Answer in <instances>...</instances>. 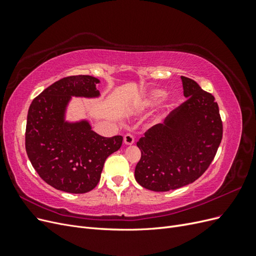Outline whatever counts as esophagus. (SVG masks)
Here are the masks:
<instances>
[{
    "label": "esophagus",
    "mask_w": 256,
    "mask_h": 256,
    "mask_svg": "<svg viewBox=\"0 0 256 256\" xmlns=\"http://www.w3.org/2000/svg\"><path fill=\"white\" fill-rule=\"evenodd\" d=\"M124 143L126 145H132L134 143V136L130 134H127L125 136H124Z\"/></svg>",
    "instance_id": "obj_1"
}]
</instances>
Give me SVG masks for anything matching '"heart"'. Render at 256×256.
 Instances as JSON below:
<instances>
[{
	"mask_svg": "<svg viewBox=\"0 0 256 256\" xmlns=\"http://www.w3.org/2000/svg\"><path fill=\"white\" fill-rule=\"evenodd\" d=\"M166 96V92L162 90H154L150 92L148 97H147L144 102L141 104L142 109H145V108H150L154 104H157L160 102L162 99Z\"/></svg>",
	"mask_w": 256,
	"mask_h": 256,
	"instance_id": "obj_1",
	"label": "heart"
}]
</instances>
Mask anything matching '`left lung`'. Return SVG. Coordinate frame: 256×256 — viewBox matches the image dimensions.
<instances>
[{
	"instance_id": "8db88e82",
	"label": "left lung",
	"mask_w": 256,
	"mask_h": 256,
	"mask_svg": "<svg viewBox=\"0 0 256 256\" xmlns=\"http://www.w3.org/2000/svg\"><path fill=\"white\" fill-rule=\"evenodd\" d=\"M182 81L187 100L136 143L141 159L136 180L152 191L175 190L196 182L210 166L222 140L214 97L194 80L182 76Z\"/></svg>"
}]
</instances>
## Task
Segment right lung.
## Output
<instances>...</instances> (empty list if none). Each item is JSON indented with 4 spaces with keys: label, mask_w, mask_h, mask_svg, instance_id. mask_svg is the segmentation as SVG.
I'll return each mask as SVG.
<instances>
[{
    "label": "right lung",
    "mask_w": 256,
    "mask_h": 256,
    "mask_svg": "<svg viewBox=\"0 0 256 256\" xmlns=\"http://www.w3.org/2000/svg\"><path fill=\"white\" fill-rule=\"evenodd\" d=\"M97 78L70 76L54 82L32 102L28 112L26 150L35 171L48 184L68 193H86L100 180L106 159L118 150L122 136L104 138L86 120L67 122L72 96L98 97Z\"/></svg>",
    "instance_id": "add662e5"
}]
</instances>
